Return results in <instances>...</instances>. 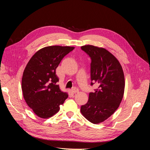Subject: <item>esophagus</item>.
Returning <instances> with one entry per match:
<instances>
[{"label":"esophagus","instance_id":"obj_1","mask_svg":"<svg viewBox=\"0 0 150 150\" xmlns=\"http://www.w3.org/2000/svg\"><path fill=\"white\" fill-rule=\"evenodd\" d=\"M72 91H73L74 93H78L79 89H78V88H72Z\"/></svg>","mask_w":150,"mask_h":150}]
</instances>
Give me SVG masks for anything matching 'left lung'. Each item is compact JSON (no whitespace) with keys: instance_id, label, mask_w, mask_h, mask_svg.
Segmentation results:
<instances>
[{"instance_id":"left-lung-1","label":"left lung","mask_w":150,"mask_h":150,"mask_svg":"<svg viewBox=\"0 0 150 150\" xmlns=\"http://www.w3.org/2000/svg\"><path fill=\"white\" fill-rule=\"evenodd\" d=\"M81 49L91 59V85L97 83L98 88L89 93L88 101L81 106V112L92 123H101L115 112L122 101L124 72L118 60L106 49L86 45Z\"/></svg>"}]
</instances>
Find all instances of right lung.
Returning <instances> with one entry per match:
<instances>
[{"label":"right lung","mask_w":150,"mask_h":150,"mask_svg":"<svg viewBox=\"0 0 150 150\" xmlns=\"http://www.w3.org/2000/svg\"><path fill=\"white\" fill-rule=\"evenodd\" d=\"M74 47L52 46L40 49L30 58L23 72L22 90L27 104L41 118L59 111L68 94L61 91L56 69Z\"/></svg>","instance_id":"right-lung-1"}]
</instances>
